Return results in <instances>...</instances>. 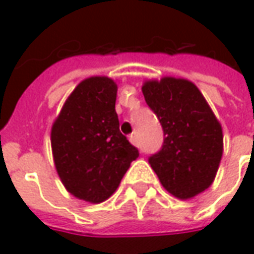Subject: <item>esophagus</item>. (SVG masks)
Wrapping results in <instances>:
<instances>
[{
  "label": "esophagus",
  "instance_id": "obj_1",
  "mask_svg": "<svg viewBox=\"0 0 254 254\" xmlns=\"http://www.w3.org/2000/svg\"><path fill=\"white\" fill-rule=\"evenodd\" d=\"M130 142L132 145H138V139H137V135H135V134H131L130 135Z\"/></svg>",
  "mask_w": 254,
  "mask_h": 254
}]
</instances>
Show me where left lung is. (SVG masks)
I'll use <instances>...</instances> for the list:
<instances>
[{"instance_id": "8db88e82", "label": "left lung", "mask_w": 254, "mask_h": 254, "mask_svg": "<svg viewBox=\"0 0 254 254\" xmlns=\"http://www.w3.org/2000/svg\"><path fill=\"white\" fill-rule=\"evenodd\" d=\"M142 93L163 130L149 165L162 186L180 200L193 198L214 182L224 149L222 127L194 83L165 76L147 81Z\"/></svg>"}]
</instances>
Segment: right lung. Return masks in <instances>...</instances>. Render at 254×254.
I'll return each mask as SVG.
<instances>
[{
  "label": "right lung",
  "instance_id": "obj_1",
  "mask_svg": "<svg viewBox=\"0 0 254 254\" xmlns=\"http://www.w3.org/2000/svg\"><path fill=\"white\" fill-rule=\"evenodd\" d=\"M117 85L107 76L78 83L52 127L54 165L76 198L98 204L117 190L138 149L120 132Z\"/></svg>",
  "mask_w": 254,
  "mask_h": 254
}]
</instances>
